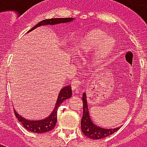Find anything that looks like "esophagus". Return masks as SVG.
Wrapping results in <instances>:
<instances>
[{"mask_svg":"<svg viewBox=\"0 0 147 147\" xmlns=\"http://www.w3.org/2000/svg\"><path fill=\"white\" fill-rule=\"evenodd\" d=\"M71 86L73 91H75L76 93H79L81 88V82L77 79H74L71 82Z\"/></svg>","mask_w":147,"mask_h":147,"instance_id":"34e87169","label":"esophagus"}]
</instances>
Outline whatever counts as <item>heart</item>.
Returning <instances> with one entry per match:
<instances>
[{"mask_svg": "<svg viewBox=\"0 0 147 147\" xmlns=\"http://www.w3.org/2000/svg\"><path fill=\"white\" fill-rule=\"evenodd\" d=\"M107 33L100 29H94L87 32L81 40V43L77 48V54L79 56H86L99 50L98 57L96 64L100 65L104 59L109 56L115 45V41L112 37H107Z\"/></svg>", "mask_w": 147, "mask_h": 147, "instance_id": "heart-1", "label": "heart"}]
</instances>
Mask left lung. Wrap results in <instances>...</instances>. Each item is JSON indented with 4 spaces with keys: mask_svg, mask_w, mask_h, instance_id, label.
<instances>
[{
    "mask_svg": "<svg viewBox=\"0 0 147 147\" xmlns=\"http://www.w3.org/2000/svg\"><path fill=\"white\" fill-rule=\"evenodd\" d=\"M82 96H82L83 113H82V118L81 119V129H82V133L86 136L92 140H100L115 133V131H117L120 129L119 127L112 129H103L94 125L90 118L86 93H83Z\"/></svg>",
    "mask_w": 147,
    "mask_h": 147,
    "instance_id": "8db88e82",
    "label": "left lung"
}]
</instances>
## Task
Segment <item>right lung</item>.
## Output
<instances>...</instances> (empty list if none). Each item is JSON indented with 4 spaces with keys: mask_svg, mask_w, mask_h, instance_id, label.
<instances>
[{
    "mask_svg": "<svg viewBox=\"0 0 147 147\" xmlns=\"http://www.w3.org/2000/svg\"><path fill=\"white\" fill-rule=\"evenodd\" d=\"M72 18H50V19H45L43 21L40 22L39 23L36 24L35 26H33L29 31L32 29H36V27L43 26V25H55L58 23H65V22H69L72 21ZM71 96V88L70 86H66L65 87L61 89L60 91L59 95L57 97V102L55 104V107L53 111V112L50 115L49 117H47L45 119L40 121H29L26 120L19 115L14 110V112L16 115V117L18 118L19 122H21L22 125L30 131L36 132V133H44L47 132L49 131H51L52 129L55 127V125L57 123V112L58 107L62 104V102L67 99L70 98Z\"/></svg>",
    "mask_w": 147,
    "mask_h": 147,
    "instance_id": "right-lung-1",
    "label": "right lung"
}]
</instances>
